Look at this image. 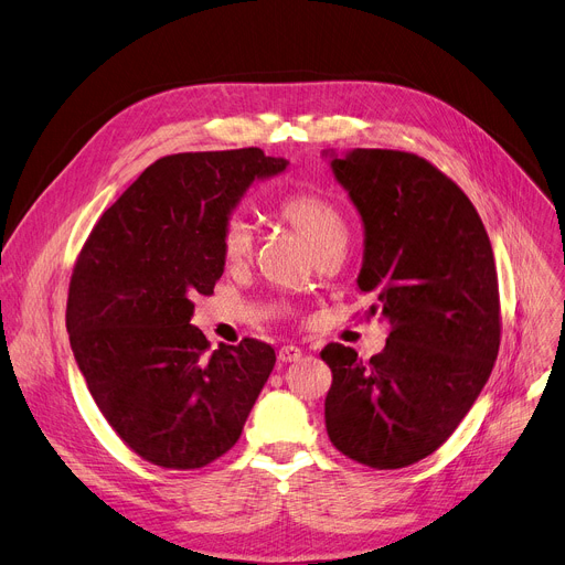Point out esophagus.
Returning a JSON list of instances; mask_svg holds the SVG:
<instances>
[{
	"label": "esophagus",
	"instance_id": "esophagus-1",
	"mask_svg": "<svg viewBox=\"0 0 565 565\" xmlns=\"http://www.w3.org/2000/svg\"><path fill=\"white\" fill-rule=\"evenodd\" d=\"M302 358V350L298 345H281L279 362H298Z\"/></svg>",
	"mask_w": 565,
	"mask_h": 565
}]
</instances>
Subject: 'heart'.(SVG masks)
Instances as JSON below:
<instances>
[{
  "label": "heart",
  "mask_w": 565,
  "mask_h": 565,
  "mask_svg": "<svg viewBox=\"0 0 565 565\" xmlns=\"http://www.w3.org/2000/svg\"><path fill=\"white\" fill-rule=\"evenodd\" d=\"M275 215L288 224L307 243L309 252L318 258L330 252H345L348 220L334 199L316 188H300L286 192ZM222 258L226 263H245L254 252V233L243 217H231L222 228Z\"/></svg>",
  "instance_id": "1"
}]
</instances>
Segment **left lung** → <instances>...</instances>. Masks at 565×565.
Returning <instances> with one entry per match:
<instances>
[{
	"instance_id": "1",
	"label": "left lung",
	"mask_w": 565,
	"mask_h": 565,
	"mask_svg": "<svg viewBox=\"0 0 565 565\" xmlns=\"http://www.w3.org/2000/svg\"><path fill=\"white\" fill-rule=\"evenodd\" d=\"M364 220L360 288L366 318L390 322L387 345L364 364L341 343L324 426L334 447L373 469H401L437 451L479 398L501 341L490 237L467 194L433 162L387 148L332 160Z\"/></svg>"
}]
</instances>
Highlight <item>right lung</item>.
<instances>
[{
    "label": "right lung",
    "instance_id": "1",
    "mask_svg": "<svg viewBox=\"0 0 565 565\" xmlns=\"http://www.w3.org/2000/svg\"><path fill=\"white\" fill-rule=\"evenodd\" d=\"M286 164L254 146L164 156L107 207L75 260V362L107 424L146 462L199 469L224 456L275 369L270 343L211 350L190 318L224 273L231 207Z\"/></svg>",
    "mask_w": 565,
    "mask_h": 565
}]
</instances>
